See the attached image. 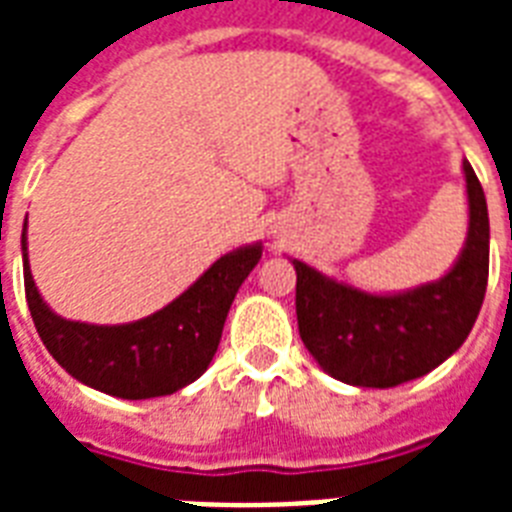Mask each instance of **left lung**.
<instances>
[{
  "label": "left lung",
  "instance_id": "8db88e82",
  "mask_svg": "<svg viewBox=\"0 0 512 512\" xmlns=\"http://www.w3.org/2000/svg\"><path fill=\"white\" fill-rule=\"evenodd\" d=\"M468 236L449 271L401 292H366L289 257L297 271V327L316 364L356 388H396L444 364L476 324L489 281V209L462 159Z\"/></svg>",
  "mask_w": 512,
  "mask_h": 512
}]
</instances>
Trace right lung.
<instances>
[{"instance_id":"obj_1","label":"right lung","mask_w":512,"mask_h":512,"mask_svg":"<svg viewBox=\"0 0 512 512\" xmlns=\"http://www.w3.org/2000/svg\"><path fill=\"white\" fill-rule=\"evenodd\" d=\"M20 252L28 311L50 356L87 388L140 401L170 396L207 372L233 297L260 263L263 241L225 252L162 311L130 324H87L58 316L31 276L26 225Z\"/></svg>"}]
</instances>
